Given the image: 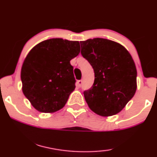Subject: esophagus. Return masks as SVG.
<instances>
[{
	"instance_id": "esophagus-1",
	"label": "esophagus",
	"mask_w": 157,
	"mask_h": 157,
	"mask_svg": "<svg viewBox=\"0 0 157 157\" xmlns=\"http://www.w3.org/2000/svg\"><path fill=\"white\" fill-rule=\"evenodd\" d=\"M82 84H83V80H79L77 81V86L78 87H81L82 86Z\"/></svg>"
}]
</instances>
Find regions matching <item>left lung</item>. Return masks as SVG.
<instances>
[{"label": "left lung", "instance_id": "obj_1", "mask_svg": "<svg viewBox=\"0 0 157 157\" xmlns=\"http://www.w3.org/2000/svg\"><path fill=\"white\" fill-rule=\"evenodd\" d=\"M81 53L94 72V82L83 91L94 113L107 117L123 109L135 94L137 71L131 54L121 44L103 38L80 42Z\"/></svg>", "mask_w": 157, "mask_h": 157}]
</instances>
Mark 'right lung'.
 Masks as SVG:
<instances>
[{
	"instance_id": "obj_1",
	"label": "right lung",
	"mask_w": 157,
	"mask_h": 157,
	"mask_svg": "<svg viewBox=\"0 0 157 157\" xmlns=\"http://www.w3.org/2000/svg\"><path fill=\"white\" fill-rule=\"evenodd\" d=\"M80 52L78 41L61 38L44 40L30 50L22 65V91L36 110L62 109L75 89L71 59Z\"/></svg>"
}]
</instances>
